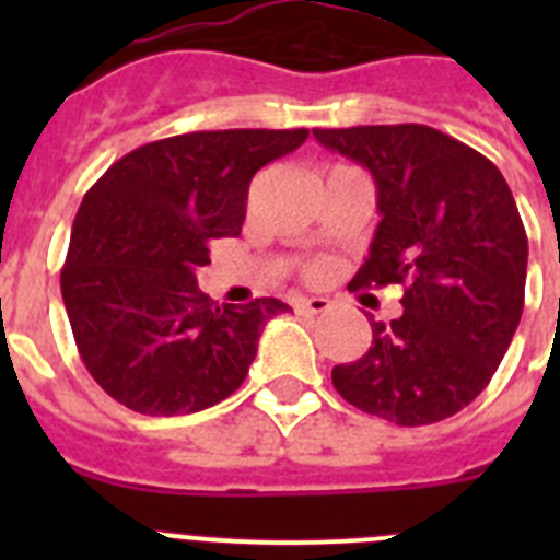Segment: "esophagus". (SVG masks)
<instances>
[{"label": "esophagus", "instance_id": "34e87169", "mask_svg": "<svg viewBox=\"0 0 560 560\" xmlns=\"http://www.w3.org/2000/svg\"><path fill=\"white\" fill-rule=\"evenodd\" d=\"M330 311V300L328 296H305V300H296V314L303 316H316Z\"/></svg>", "mask_w": 560, "mask_h": 560}]
</instances>
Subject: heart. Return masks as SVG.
<instances>
[{"instance_id": "b5f03b06", "label": "heart", "mask_w": 560, "mask_h": 560, "mask_svg": "<svg viewBox=\"0 0 560 560\" xmlns=\"http://www.w3.org/2000/svg\"><path fill=\"white\" fill-rule=\"evenodd\" d=\"M323 271H325V269H323V266H314V269H311V275H314V277H316V275H323Z\"/></svg>"}]
</instances>
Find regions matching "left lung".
Here are the masks:
<instances>
[{
	"label": "left lung",
	"mask_w": 560,
	"mask_h": 560,
	"mask_svg": "<svg viewBox=\"0 0 560 560\" xmlns=\"http://www.w3.org/2000/svg\"><path fill=\"white\" fill-rule=\"evenodd\" d=\"M328 151L370 171L378 201L361 285H407L404 314L370 319L373 345L336 364L341 398L395 427L468 407L497 373L524 308L527 232L491 160L438 128H314Z\"/></svg>",
	"instance_id": "left-lung-1"
}]
</instances>
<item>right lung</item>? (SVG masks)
<instances>
[{"label": "right lung", "mask_w": 560, "mask_h": 560, "mask_svg": "<svg viewBox=\"0 0 560 560\" xmlns=\"http://www.w3.org/2000/svg\"><path fill=\"white\" fill-rule=\"evenodd\" d=\"M308 140V128L192 131L114 162L83 196L61 294L92 378L140 415H190L230 398L271 316L260 296L219 305L196 283L210 244L241 235L257 171Z\"/></svg>", "instance_id": "right-lung-1"}]
</instances>
